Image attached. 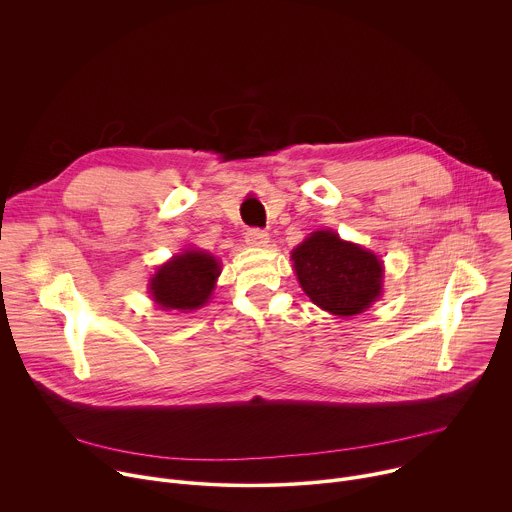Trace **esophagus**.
Here are the masks:
<instances>
[{"instance_id":"1","label":"esophagus","mask_w":512,"mask_h":512,"mask_svg":"<svg viewBox=\"0 0 512 512\" xmlns=\"http://www.w3.org/2000/svg\"><path fill=\"white\" fill-rule=\"evenodd\" d=\"M245 243L249 247H267L269 245V233L261 229H249L245 235Z\"/></svg>"}]
</instances>
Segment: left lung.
I'll return each instance as SVG.
<instances>
[{
    "mask_svg": "<svg viewBox=\"0 0 512 512\" xmlns=\"http://www.w3.org/2000/svg\"><path fill=\"white\" fill-rule=\"evenodd\" d=\"M298 281L322 310L350 318L383 294V261L334 231H316L291 251Z\"/></svg>",
    "mask_w": 512,
    "mask_h": 512,
    "instance_id": "1",
    "label": "left lung"
}]
</instances>
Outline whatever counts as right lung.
<instances>
[{"instance_id": "add662e5", "label": "right lung", "mask_w": 512, "mask_h": 512, "mask_svg": "<svg viewBox=\"0 0 512 512\" xmlns=\"http://www.w3.org/2000/svg\"><path fill=\"white\" fill-rule=\"evenodd\" d=\"M221 275V263L206 251L186 249L160 265L150 279L152 300L162 310L192 312L202 308Z\"/></svg>"}]
</instances>
